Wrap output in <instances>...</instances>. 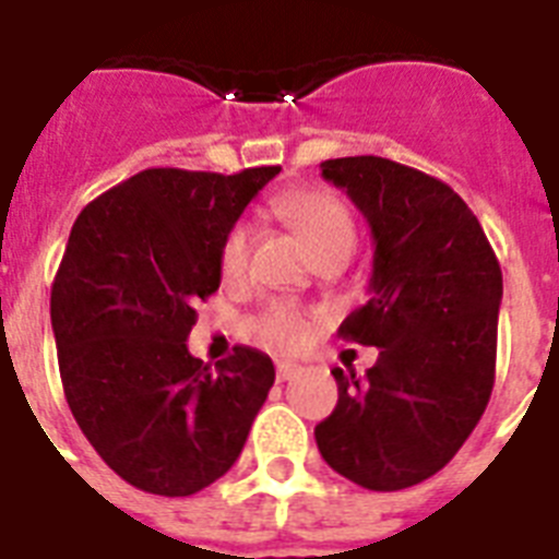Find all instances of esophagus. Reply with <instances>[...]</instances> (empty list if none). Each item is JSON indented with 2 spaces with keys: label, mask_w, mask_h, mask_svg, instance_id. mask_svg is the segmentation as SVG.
<instances>
[{
  "label": "esophagus",
  "mask_w": 559,
  "mask_h": 559,
  "mask_svg": "<svg viewBox=\"0 0 559 559\" xmlns=\"http://www.w3.org/2000/svg\"><path fill=\"white\" fill-rule=\"evenodd\" d=\"M300 374V366L288 364V360H280L276 364V381H294Z\"/></svg>",
  "instance_id": "esophagus-1"
}]
</instances>
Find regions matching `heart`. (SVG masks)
I'll return each mask as SVG.
<instances>
[{"mask_svg": "<svg viewBox=\"0 0 559 559\" xmlns=\"http://www.w3.org/2000/svg\"><path fill=\"white\" fill-rule=\"evenodd\" d=\"M276 213L288 218L314 257H323L332 248H349L355 245V218L349 204L341 195L325 190V187H297L285 190L274 199ZM253 234L248 222H236L222 239L218 248V267L227 283H239L251 265ZM259 341H265L274 349H297L311 334V320L302 308L288 300H274L262 308L257 317Z\"/></svg>", "mask_w": 559, "mask_h": 559, "instance_id": "obj_1", "label": "heart"}]
</instances>
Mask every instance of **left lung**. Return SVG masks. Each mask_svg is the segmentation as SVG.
Masks as SVG:
<instances>
[{
    "mask_svg": "<svg viewBox=\"0 0 559 559\" xmlns=\"http://www.w3.org/2000/svg\"><path fill=\"white\" fill-rule=\"evenodd\" d=\"M374 236L369 300L343 341L378 346L366 378L332 369L337 406L314 427L332 471L404 490L456 456L493 392L502 267L479 218L439 178L378 155L323 160Z\"/></svg>",
    "mask_w": 559,
    "mask_h": 559,
    "instance_id": "1",
    "label": "left lung"
}]
</instances>
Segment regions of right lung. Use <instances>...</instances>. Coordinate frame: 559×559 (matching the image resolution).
Wrapping results in <instances>:
<instances>
[{
	"mask_svg": "<svg viewBox=\"0 0 559 559\" xmlns=\"http://www.w3.org/2000/svg\"><path fill=\"white\" fill-rule=\"evenodd\" d=\"M280 167L234 176L153 167L88 202L51 285L69 409L132 488L193 497L242 453L274 386L248 346L216 369L187 352L195 302L218 288L222 239Z\"/></svg>",
	"mask_w": 559,
	"mask_h": 559,
	"instance_id": "1",
	"label": "right lung"
}]
</instances>
